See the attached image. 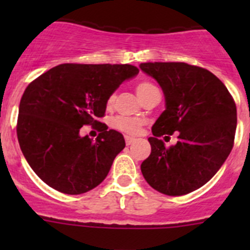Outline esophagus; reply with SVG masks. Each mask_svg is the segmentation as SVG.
<instances>
[{"instance_id": "esophagus-1", "label": "esophagus", "mask_w": 250, "mask_h": 250, "mask_svg": "<svg viewBox=\"0 0 250 250\" xmlns=\"http://www.w3.org/2000/svg\"><path fill=\"white\" fill-rule=\"evenodd\" d=\"M134 141H135V139L131 138V136H125V143H126V145H131Z\"/></svg>"}]
</instances>
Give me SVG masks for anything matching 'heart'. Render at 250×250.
I'll return each mask as SVG.
<instances>
[{
    "instance_id": "b5f03b06",
    "label": "heart",
    "mask_w": 250,
    "mask_h": 250,
    "mask_svg": "<svg viewBox=\"0 0 250 250\" xmlns=\"http://www.w3.org/2000/svg\"><path fill=\"white\" fill-rule=\"evenodd\" d=\"M154 89H156L155 86L152 85V83H147V81H141L136 85L135 90L136 94H138L139 99H143L145 95L149 94L150 91H152ZM115 100V96L111 95L109 98V101L107 104L111 105ZM112 125L120 131L126 132V134H131V135H135L140 131V127L143 125V120L138 118H127V116H118V118H115L114 121H112Z\"/></svg>"
}]
</instances>
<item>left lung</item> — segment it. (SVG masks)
I'll return each instance as SVG.
<instances>
[{
	"label": "left lung",
	"mask_w": 250,
	"mask_h": 250,
	"mask_svg": "<svg viewBox=\"0 0 250 250\" xmlns=\"http://www.w3.org/2000/svg\"><path fill=\"white\" fill-rule=\"evenodd\" d=\"M155 79L165 110L152 125L151 152L141 173L165 195H185L207 184L233 147L237 107L224 83L205 68L184 62L140 63ZM178 131V143L165 146L159 137Z\"/></svg>",
	"instance_id": "1"
}]
</instances>
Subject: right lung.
<instances>
[{
    "label": "right lung",
    "instance_id": "1",
    "mask_svg": "<svg viewBox=\"0 0 250 250\" xmlns=\"http://www.w3.org/2000/svg\"><path fill=\"white\" fill-rule=\"evenodd\" d=\"M139 74L132 65L62 63L27 86L19 107L17 138L22 154L43 183L63 194L91 190L109 174L125 147L123 134L105 127L96 140L81 136L96 126L109 98Z\"/></svg>",
    "mask_w": 250,
    "mask_h": 250
}]
</instances>
